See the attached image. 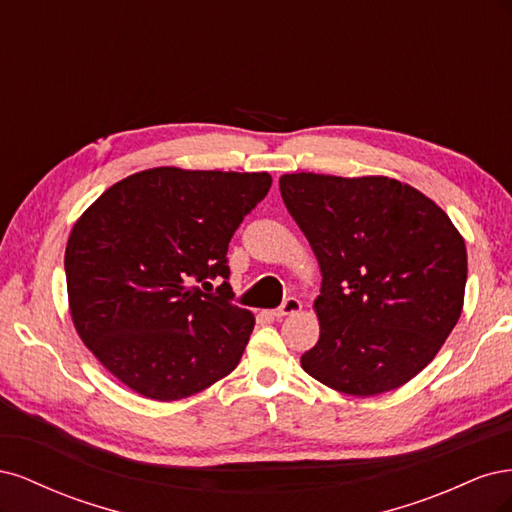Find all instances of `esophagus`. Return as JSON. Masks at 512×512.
Instances as JSON below:
<instances>
[{"instance_id": "obj_1", "label": "esophagus", "mask_w": 512, "mask_h": 512, "mask_svg": "<svg viewBox=\"0 0 512 512\" xmlns=\"http://www.w3.org/2000/svg\"><path fill=\"white\" fill-rule=\"evenodd\" d=\"M301 301L297 299V297H288L280 307L275 309L273 312V316L275 318H284V316H292V314H297V312H301Z\"/></svg>"}]
</instances>
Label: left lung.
<instances>
[{
  "mask_svg": "<svg viewBox=\"0 0 512 512\" xmlns=\"http://www.w3.org/2000/svg\"><path fill=\"white\" fill-rule=\"evenodd\" d=\"M292 220L318 258V344L301 367L329 389L371 397L423 371L451 335L468 280L451 218L389 177H280Z\"/></svg>",
  "mask_w": 512,
  "mask_h": 512,
  "instance_id": "8db88e82",
  "label": "left lung"
}]
</instances>
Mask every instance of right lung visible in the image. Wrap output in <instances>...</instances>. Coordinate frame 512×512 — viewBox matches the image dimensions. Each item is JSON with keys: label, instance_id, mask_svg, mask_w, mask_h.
Segmentation results:
<instances>
[{"label": "right lung", "instance_id": "add662e5", "mask_svg": "<svg viewBox=\"0 0 512 512\" xmlns=\"http://www.w3.org/2000/svg\"><path fill=\"white\" fill-rule=\"evenodd\" d=\"M269 188V173L158 166L117 181L76 220L70 316L128 389L177 401L239 365L254 314L230 303L228 282L211 292L209 280H228L230 237Z\"/></svg>", "mask_w": 512, "mask_h": 512}]
</instances>
